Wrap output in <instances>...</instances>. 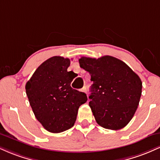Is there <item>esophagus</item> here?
<instances>
[{
  "label": "esophagus",
  "instance_id": "34e87169",
  "mask_svg": "<svg viewBox=\"0 0 160 160\" xmlns=\"http://www.w3.org/2000/svg\"><path fill=\"white\" fill-rule=\"evenodd\" d=\"M81 91L82 92H85V93H86V92H87V90H86V86H83V87L82 88V89H81Z\"/></svg>",
  "mask_w": 160,
  "mask_h": 160
}]
</instances>
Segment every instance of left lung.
<instances>
[{
  "mask_svg": "<svg viewBox=\"0 0 160 160\" xmlns=\"http://www.w3.org/2000/svg\"><path fill=\"white\" fill-rule=\"evenodd\" d=\"M80 68L91 75L89 107L99 126L118 130L132 119L138 106L142 82L138 75L118 58L81 57Z\"/></svg>",
  "mask_w": 160,
  "mask_h": 160,
  "instance_id": "left-lung-1",
  "label": "left lung"
}]
</instances>
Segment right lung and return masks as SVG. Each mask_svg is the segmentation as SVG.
Returning a JSON list of instances; mask_svg holds the SVG:
<instances>
[{
  "instance_id": "right-lung-1",
  "label": "right lung",
  "mask_w": 160,
  "mask_h": 160,
  "mask_svg": "<svg viewBox=\"0 0 160 160\" xmlns=\"http://www.w3.org/2000/svg\"><path fill=\"white\" fill-rule=\"evenodd\" d=\"M69 58L53 56L37 68L26 82L25 90L35 117L45 129L52 133L66 131L74 125L84 92L71 88L73 71H68Z\"/></svg>"
}]
</instances>
